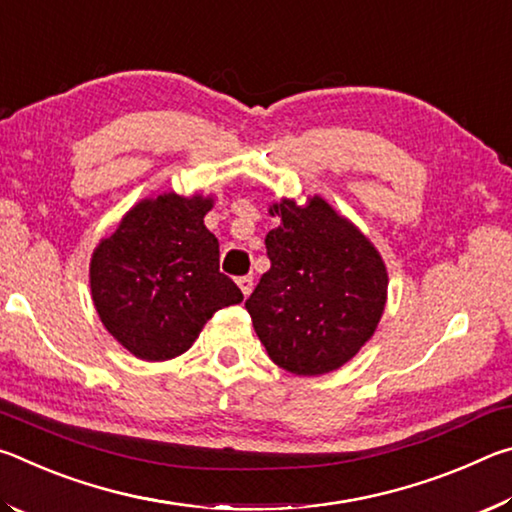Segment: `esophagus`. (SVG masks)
Segmentation results:
<instances>
[{
	"label": "esophagus",
	"mask_w": 512,
	"mask_h": 512,
	"mask_svg": "<svg viewBox=\"0 0 512 512\" xmlns=\"http://www.w3.org/2000/svg\"><path fill=\"white\" fill-rule=\"evenodd\" d=\"M237 284H239V289H241V293H244V296L248 298V296H250V291H253V277H250V275H244V277H239V280H237Z\"/></svg>",
	"instance_id": "1"
}]
</instances>
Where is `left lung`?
<instances>
[{"label":"left lung","mask_w":512,"mask_h":512,"mask_svg":"<svg viewBox=\"0 0 512 512\" xmlns=\"http://www.w3.org/2000/svg\"><path fill=\"white\" fill-rule=\"evenodd\" d=\"M271 268L246 300L268 357L293 375L341 368L370 341L386 307V264L370 239L320 196L268 207Z\"/></svg>","instance_id":"obj_1"}]
</instances>
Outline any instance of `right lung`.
Wrapping results in <instances>:
<instances>
[{
  "instance_id": "add662e5",
  "label": "right lung",
  "mask_w": 512,
  "mask_h": 512,
  "mask_svg": "<svg viewBox=\"0 0 512 512\" xmlns=\"http://www.w3.org/2000/svg\"><path fill=\"white\" fill-rule=\"evenodd\" d=\"M212 196L144 198L101 239L90 289L103 327L144 361L187 352L203 325L244 293L219 271V239L205 228Z\"/></svg>"
}]
</instances>
